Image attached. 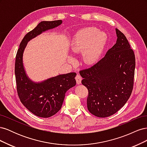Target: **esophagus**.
Returning <instances> with one entry per match:
<instances>
[{
  "mask_svg": "<svg viewBox=\"0 0 147 147\" xmlns=\"http://www.w3.org/2000/svg\"><path fill=\"white\" fill-rule=\"evenodd\" d=\"M75 79H76V81H77V84H81V82H82V77L79 74H77L76 77H75Z\"/></svg>",
  "mask_w": 147,
  "mask_h": 147,
  "instance_id": "obj_1",
  "label": "esophagus"
}]
</instances>
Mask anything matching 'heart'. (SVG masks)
<instances>
[{"label":"heart","instance_id":"heart-1","mask_svg":"<svg viewBox=\"0 0 147 147\" xmlns=\"http://www.w3.org/2000/svg\"><path fill=\"white\" fill-rule=\"evenodd\" d=\"M107 35L95 28H87L75 35L71 44V51L74 53L83 52V59L86 64H91L97 59L105 45ZM73 61L72 57L69 59Z\"/></svg>","mask_w":147,"mask_h":147}]
</instances>
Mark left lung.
<instances>
[{
  "label": "left lung",
  "instance_id": "1",
  "mask_svg": "<svg viewBox=\"0 0 147 147\" xmlns=\"http://www.w3.org/2000/svg\"><path fill=\"white\" fill-rule=\"evenodd\" d=\"M116 43L90 68L80 71L88 90L87 107L96 117L111 116L126 103L134 84L136 59L126 37L118 29Z\"/></svg>",
  "mask_w": 147,
  "mask_h": 147
}]
</instances>
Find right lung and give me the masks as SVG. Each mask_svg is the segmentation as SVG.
<instances>
[{"instance_id": "add662e5", "label": "right lung", "mask_w": 147, "mask_h": 147, "mask_svg": "<svg viewBox=\"0 0 147 147\" xmlns=\"http://www.w3.org/2000/svg\"><path fill=\"white\" fill-rule=\"evenodd\" d=\"M62 23V20L40 22L22 40L16 56L15 73L18 94L25 107L39 117H50L61 109L65 92L76 84L75 77L77 74L59 75L41 82H34L24 70L23 53L31 39L47 30L57 27Z\"/></svg>"}]
</instances>
